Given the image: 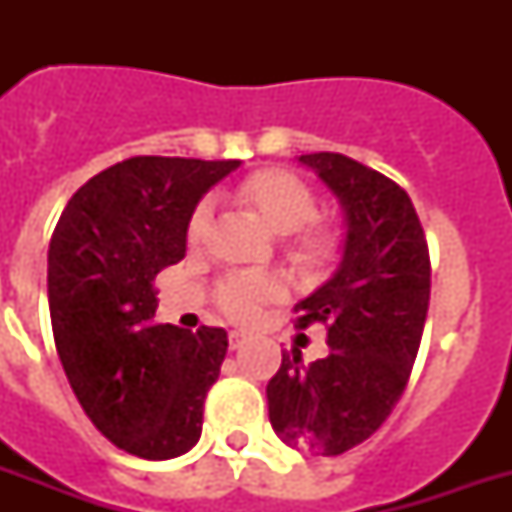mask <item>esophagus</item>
<instances>
[{
	"instance_id": "esophagus-1",
	"label": "esophagus",
	"mask_w": 512,
	"mask_h": 512,
	"mask_svg": "<svg viewBox=\"0 0 512 512\" xmlns=\"http://www.w3.org/2000/svg\"><path fill=\"white\" fill-rule=\"evenodd\" d=\"M228 342H231V350H236V348H241L244 342H247V335H244V332H239V329H233L231 335H228Z\"/></svg>"
}]
</instances>
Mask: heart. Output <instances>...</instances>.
<instances>
[{"instance_id":"obj_1","label":"heart","mask_w":512,"mask_h":512,"mask_svg":"<svg viewBox=\"0 0 512 512\" xmlns=\"http://www.w3.org/2000/svg\"><path fill=\"white\" fill-rule=\"evenodd\" d=\"M236 199L257 212L265 228L276 236H289V260L305 271H316L327 265L337 252L335 233L324 225H313L319 215V201L313 191L300 180L281 170H263L241 180ZM209 228V207L201 204L188 223V241L199 244ZM281 295V281L271 273H239L217 284V308L233 321H255L263 303Z\"/></svg>"}]
</instances>
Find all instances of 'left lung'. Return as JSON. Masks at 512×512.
<instances>
[{"label": "left lung", "instance_id": "1", "mask_svg": "<svg viewBox=\"0 0 512 512\" xmlns=\"http://www.w3.org/2000/svg\"><path fill=\"white\" fill-rule=\"evenodd\" d=\"M345 209L332 279L295 305L297 327H327L329 353L305 366L281 356L265 396L284 444L335 457L372 436L404 393L430 303V255L412 199L390 177L342 154L297 159Z\"/></svg>", "mask_w": 512, "mask_h": 512}]
</instances>
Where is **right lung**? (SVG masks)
<instances>
[{"instance_id": "right-lung-1", "label": "right lung", "mask_w": 512, "mask_h": 512, "mask_svg": "<svg viewBox=\"0 0 512 512\" xmlns=\"http://www.w3.org/2000/svg\"><path fill=\"white\" fill-rule=\"evenodd\" d=\"M241 162L132 156L90 177L47 252L55 348L79 404L114 446L180 457L201 436L228 335L156 324V273L185 257L201 196Z\"/></svg>"}]
</instances>
